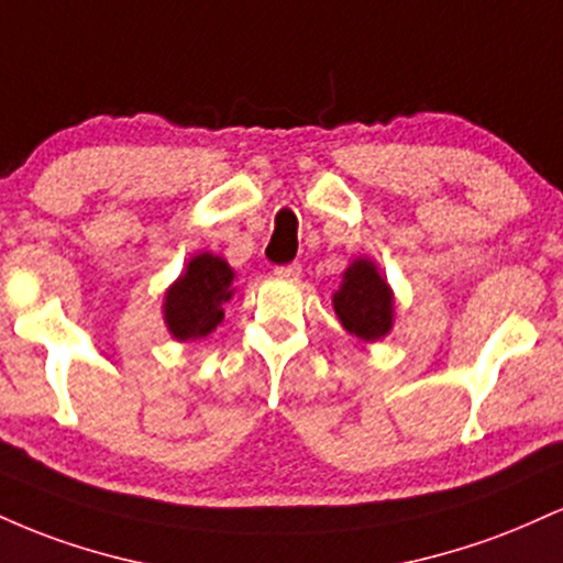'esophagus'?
<instances>
[{
    "instance_id": "obj_1",
    "label": "esophagus",
    "mask_w": 563,
    "mask_h": 563,
    "mask_svg": "<svg viewBox=\"0 0 563 563\" xmlns=\"http://www.w3.org/2000/svg\"><path fill=\"white\" fill-rule=\"evenodd\" d=\"M277 277H299L301 275V264L299 262H290V264H277L275 267Z\"/></svg>"
}]
</instances>
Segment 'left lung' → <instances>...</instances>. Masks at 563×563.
Here are the masks:
<instances>
[{
  "instance_id": "1",
  "label": "left lung",
  "mask_w": 563,
  "mask_h": 563,
  "mask_svg": "<svg viewBox=\"0 0 563 563\" xmlns=\"http://www.w3.org/2000/svg\"><path fill=\"white\" fill-rule=\"evenodd\" d=\"M341 325L363 341H378L394 325V294L371 260H354L333 294Z\"/></svg>"
}]
</instances>
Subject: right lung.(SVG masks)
Returning <instances> with one entry per match:
<instances>
[{"label":"right lung","mask_w":563,"mask_h":563,"mask_svg":"<svg viewBox=\"0 0 563 563\" xmlns=\"http://www.w3.org/2000/svg\"><path fill=\"white\" fill-rule=\"evenodd\" d=\"M235 273L222 256L198 254L164 296V320L177 341H196L222 322V303L232 299Z\"/></svg>","instance_id":"add662e5"}]
</instances>
